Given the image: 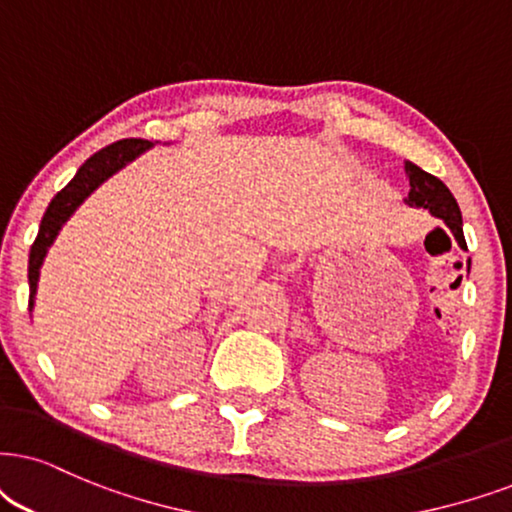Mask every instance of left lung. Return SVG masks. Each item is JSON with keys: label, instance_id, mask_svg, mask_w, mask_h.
<instances>
[{"label": "left lung", "instance_id": "left-lung-1", "mask_svg": "<svg viewBox=\"0 0 512 512\" xmlns=\"http://www.w3.org/2000/svg\"><path fill=\"white\" fill-rule=\"evenodd\" d=\"M406 174H409V186H411L406 203L413 205V208L430 210L435 217L444 219L446 226L454 231L458 245H461L463 250H468V245H465V236H463L461 210H458L456 198L451 196L449 189H446L444 181L432 177V174L420 170V167L413 163H406ZM468 267H470V262H468Z\"/></svg>", "mask_w": 512, "mask_h": 512}]
</instances>
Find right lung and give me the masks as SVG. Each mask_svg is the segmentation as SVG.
Returning <instances> with one entry per match:
<instances>
[{"mask_svg": "<svg viewBox=\"0 0 512 512\" xmlns=\"http://www.w3.org/2000/svg\"><path fill=\"white\" fill-rule=\"evenodd\" d=\"M148 146H151V141L146 139H122V141H115L111 146L101 148L99 153H94L92 158L77 170L73 181H70L66 189L56 193L42 217L40 234H37L35 243H32L30 248V264H28L30 309H32V297L37 293V281H40V267L44 262V255H47L49 245L54 243L58 229L66 224V219L73 215L77 205H80L82 200L101 184V181H106L111 174L118 172L120 167H125L129 160H134L139 153H144Z\"/></svg>", "mask_w": 512, "mask_h": 512, "instance_id": "add662e5", "label": "right lung"}]
</instances>
